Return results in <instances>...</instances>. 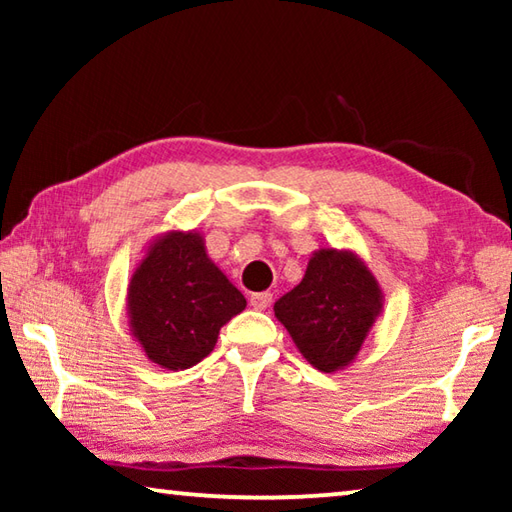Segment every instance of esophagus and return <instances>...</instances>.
Returning <instances> with one entry per match:
<instances>
[{
    "instance_id": "34e87169",
    "label": "esophagus",
    "mask_w": 512,
    "mask_h": 512,
    "mask_svg": "<svg viewBox=\"0 0 512 512\" xmlns=\"http://www.w3.org/2000/svg\"><path fill=\"white\" fill-rule=\"evenodd\" d=\"M271 300H273V296L268 291L253 293V296H250V305H253V309H257V311H264L268 305H271Z\"/></svg>"
}]
</instances>
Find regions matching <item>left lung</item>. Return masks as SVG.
Wrapping results in <instances>:
<instances>
[{
	"label": "left lung",
	"instance_id": "1",
	"mask_svg": "<svg viewBox=\"0 0 512 512\" xmlns=\"http://www.w3.org/2000/svg\"><path fill=\"white\" fill-rule=\"evenodd\" d=\"M275 318L320 372L357 359L384 309V293L368 264L348 248H318L296 289L275 302Z\"/></svg>",
	"mask_w": 512,
	"mask_h": 512
}]
</instances>
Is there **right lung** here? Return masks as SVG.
Masks as SVG:
<instances>
[{
	"label": "right lung",
	"instance_id": "obj_1",
	"mask_svg": "<svg viewBox=\"0 0 512 512\" xmlns=\"http://www.w3.org/2000/svg\"><path fill=\"white\" fill-rule=\"evenodd\" d=\"M246 309V298L205 250L196 230L155 237L126 291L133 339L146 359L187 370L214 350L221 327Z\"/></svg>",
	"mask_w": 512,
	"mask_h": 512
}]
</instances>
